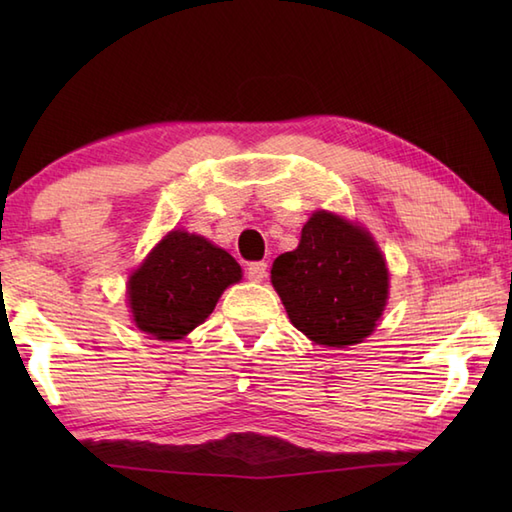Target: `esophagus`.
<instances>
[{
  "mask_svg": "<svg viewBox=\"0 0 512 512\" xmlns=\"http://www.w3.org/2000/svg\"><path fill=\"white\" fill-rule=\"evenodd\" d=\"M246 275L250 281H264V277L268 275V264L266 262H253L248 264Z\"/></svg>",
  "mask_w": 512,
  "mask_h": 512,
  "instance_id": "1",
  "label": "esophagus"
}]
</instances>
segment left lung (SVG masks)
<instances>
[{"instance_id": "1", "label": "left lung", "mask_w": 512, "mask_h": 512, "mask_svg": "<svg viewBox=\"0 0 512 512\" xmlns=\"http://www.w3.org/2000/svg\"><path fill=\"white\" fill-rule=\"evenodd\" d=\"M270 279L288 317L310 341L328 347L361 343L385 310V257L361 226L317 211L301 242L279 255Z\"/></svg>"}]
</instances>
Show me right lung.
Wrapping results in <instances>:
<instances>
[{"label":"right lung","instance_id":"right-lung-1","mask_svg":"<svg viewBox=\"0 0 512 512\" xmlns=\"http://www.w3.org/2000/svg\"><path fill=\"white\" fill-rule=\"evenodd\" d=\"M239 279L242 268L226 250L200 235L171 231L129 277V308L140 330L176 341L198 328Z\"/></svg>","mask_w":512,"mask_h":512}]
</instances>
